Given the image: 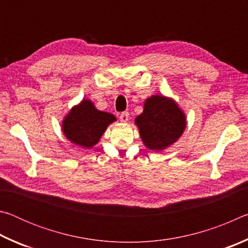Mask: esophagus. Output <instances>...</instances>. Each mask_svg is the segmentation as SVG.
I'll use <instances>...</instances> for the list:
<instances>
[{
  "label": "esophagus",
  "mask_w": 248,
  "mask_h": 248,
  "mask_svg": "<svg viewBox=\"0 0 248 248\" xmlns=\"http://www.w3.org/2000/svg\"><path fill=\"white\" fill-rule=\"evenodd\" d=\"M128 119H129V112H127V111L121 112V114H120V121H121V123H127Z\"/></svg>",
  "instance_id": "1"
}]
</instances>
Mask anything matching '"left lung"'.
Returning a JSON list of instances; mask_svg holds the SVG:
<instances>
[{
  "instance_id": "1",
  "label": "left lung",
  "mask_w": 248,
  "mask_h": 248,
  "mask_svg": "<svg viewBox=\"0 0 248 248\" xmlns=\"http://www.w3.org/2000/svg\"><path fill=\"white\" fill-rule=\"evenodd\" d=\"M134 124L146 148L161 152L182 137L187 120L173 98L152 95L145 99L143 112L134 119Z\"/></svg>"
}]
</instances>
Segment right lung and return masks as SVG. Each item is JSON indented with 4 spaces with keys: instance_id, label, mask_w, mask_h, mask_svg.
Returning <instances> with one entry per match:
<instances>
[{
    "instance_id": "1",
    "label": "right lung",
    "mask_w": 248,
    "mask_h": 248,
    "mask_svg": "<svg viewBox=\"0 0 248 248\" xmlns=\"http://www.w3.org/2000/svg\"><path fill=\"white\" fill-rule=\"evenodd\" d=\"M117 118L98 110L90 99L75 105L62 120V132L66 139L83 149H92L99 142L107 127Z\"/></svg>"
}]
</instances>
